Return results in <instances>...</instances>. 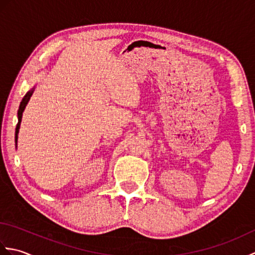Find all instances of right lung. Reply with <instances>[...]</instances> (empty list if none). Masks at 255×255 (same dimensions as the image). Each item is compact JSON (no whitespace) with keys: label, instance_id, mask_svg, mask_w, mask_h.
<instances>
[{"label":"right lung","instance_id":"right-lung-1","mask_svg":"<svg viewBox=\"0 0 255 255\" xmlns=\"http://www.w3.org/2000/svg\"><path fill=\"white\" fill-rule=\"evenodd\" d=\"M35 88L31 89L29 92H27V94L24 96V99L21 100L20 102V105H19V110L17 113V116H18V123H17V126H16V131H15V139H16V142H17V134L19 131V127H20V122H21V117H23V112L25 110V107L27 105V103L30 100V96L32 95V92H34Z\"/></svg>","mask_w":255,"mask_h":255}]
</instances>
